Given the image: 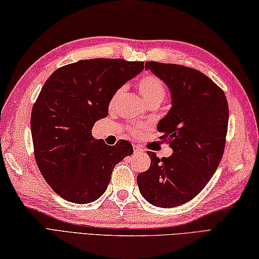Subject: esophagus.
<instances>
[{
    "label": "esophagus",
    "instance_id": "1",
    "mask_svg": "<svg viewBox=\"0 0 259 259\" xmlns=\"http://www.w3.org/2000/svg\"><path fill=\"white\" fill-rule=\"evenodd\" d=\"M134 151H135L136 155H139V153L142 152V149H141L140 147H138V146H134Z\"/></svg>",
    "mask_w": 259,
    "mask_h": 259
}]
</instances>
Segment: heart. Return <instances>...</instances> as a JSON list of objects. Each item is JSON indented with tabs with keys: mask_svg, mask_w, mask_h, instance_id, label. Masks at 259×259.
Returning <instances> with one entry per match:
<instances>
[{
	"mask_svg": "<svg viewBox=\"0 0 259 259\" xmlns=\"http://www.w3.org/2000/svg\"><path fill=\"white\" fill-rule=\"evenodd\" d=\"M139 93L141 95L144 101L149 106L151 103H160L167 95L166 85L162 82L161 79H159L158 76L152 75V74H146L139 79L138 83ZM122 93V89H119L115 91L114 95L112 96L111 100H110V107H113L115 103H117L119 97ZM140 133V128H135L134 134L138 135Z\"/></svg>",
	"mask_w": 259,
	"mask_h": 259,
	"instance_id": "1",
	"label": "heart"
}]
</instances>
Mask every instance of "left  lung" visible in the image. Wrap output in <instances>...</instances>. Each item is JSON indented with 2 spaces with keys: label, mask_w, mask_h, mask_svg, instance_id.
I'll use <instances>...</instances> for the list:
<instances>
[{
  "label": "left lung",
  "mask_w": 259,
  "mask_h": 259,
  "mask_svg": "<svg viewBox=\"0 0 259 259\" xmlns=\"http://www.w3.org/2000/svg\"><path fill=\"white\" fill-rule=\"evenodd\" d=\"M169 88L171 108L157 129L172 155L159 159L148 151L149 169L137 177L140 194L151 205H184L205 188L223 158L228 126L224 91L207 75L179 64L150 61L146 70Z\"/></svg>",
  "instance_id": "left-lung-1"
}]
</instances>
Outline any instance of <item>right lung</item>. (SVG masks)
Returning <instances> with one entry per match:
<instances>
[{"label":"right lung","instance_id":"1","mask_svg":"<svg viewBox=\"0 0 259 259\" xmlns=\"http://www.w3.org/2000/svg\"><path fill=\"white\" fill-rule=\"evenodd\" d=\"M144 62L80 60L49 76L33 106L31 133L38 169L63 199L89 203L107 190L115 164L134 153L120 140L108 146L91 130L108 115L112 96L138 75Z\"/></svg>","mask_w":259,"mask_h":259}]
</instances>
